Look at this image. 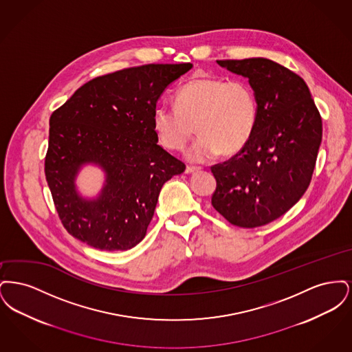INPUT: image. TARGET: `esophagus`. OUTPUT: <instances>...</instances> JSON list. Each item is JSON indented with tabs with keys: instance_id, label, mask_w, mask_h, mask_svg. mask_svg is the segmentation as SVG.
Returning a JSON list of instances; mask_svg holds the SVG:
<instances>
[{
	"instance_id": "obj_1",
	"label": "esophagus",
	"mask_w": 352,
	"mask_h": 352,
	"mask_svg": "<svg viewBox=\"0 0 352 352\" xmlns=\"http://www.w3.org/2000/svg\"><path fill=\"white\" fill-rule=\"evenodd\" d=\"M201 168H197V166H187L186 168V174H192V173H195V171H199Z\"/></svg>"
}]
</instances>
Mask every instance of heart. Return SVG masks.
I'll use <instances>...</instances> for the list:
<instances>
[{
    "instance_id": "b5f03b06",
    "label": "heart",
    "mask_w": 352,
    "mask_h": 352,
    "mask_svg": "<svg viewBox=\"0 0 352 352\" xmlns=\"http://www.w3.org/2000/svg\"><path fill=\"white\" fill-rule=\"evenodd\" d=\"M257 122V100L251 85L240 79L203 76L184 84L175 94V107L160 105L153 126L161 144L182 151L194 134H201L187 151L192 162L232 155L251 140Z\"/></svg>"
}]
</instances>
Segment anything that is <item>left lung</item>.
Instances as JSON below:
<instances>
[{
	"instance_id": "1",
	"label": "left lung",
	"mask_w": 352,
	"mask_h": 352,
	"mask_svg": "<svg viewBox=\"0 0 352 352\" xmlns=\"http://www.w3.org/2000/svg\"><path fill=\"white\" fill-rule=\"evenodd\" d=\"M248 78L257 100L250 142L228 161L214 165L211 203L241 228L283 217L307 190L322 141V118L301 76L265 58L217 60Z\"/></svg>"
}]
</instances>
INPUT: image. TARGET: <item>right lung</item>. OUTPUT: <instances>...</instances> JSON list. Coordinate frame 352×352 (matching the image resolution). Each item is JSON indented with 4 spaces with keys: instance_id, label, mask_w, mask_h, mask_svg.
<instances>
[{
    "instance_id": "add662e5",
    "label": "right lung",
    "mask_w": 352,
    "mask_h": 352,
    "mask_svg": "<svg viewBox=\"0 0 352 352\" xmlns=\"http://www.w3.org/2000/svg\"><path fill=\"white\" fill-rule=\"evenodd\" d=\"M191 67L145 65L98 76L52 112L45 174L68 234L101 251H126L145 237L162 186L186 168L157 144L153 113L168 84ZM84 163L106 171L92 201L74 187Z\"/></svg>"
}]
</instances>
